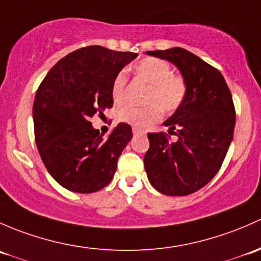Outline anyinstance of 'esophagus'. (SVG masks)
Returning <instances> with one entry per match:
<instances>
[{
  "label": "esophagus",
  "instance_id": "obj_1",
  "mask_svg": "<svg viewBox=\"0 0 261 261\" xmlns=\"http://www.w3.org/2000/svg\"><path fill=\"white\" fill-rule=\"evenodd\" d=\"M132 130H133V134H144L146 133V130L142 129V128H138V127H133L132 128Z\"/></svg>",
  "mask_w": 261,
  "mask_h": 261
}]
</instances>
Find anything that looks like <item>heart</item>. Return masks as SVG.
Segmentation results:
<instances>
[{
  "mask_svg": "<svg viewBox=\"0 0 261 261\" xmlns=\"http://www.w3.org/2000/svg\"><path fill=\"white\" fill-rule=\"evenodd\" d=\"M132 70L139 80L148 84L146 107H125L118 113L122 122L133 125H147L165 114H172L186 100L189 87L182 75L173 74L167 61L158 58H143L132 65ZM127 85V76L119 72L112 84L113 100H123Z\"/></svg>",
  "mask_w": 261,
  "mask_h": 261,
  "instance_id": "1",
  "label": "heart"
}]
</instances>
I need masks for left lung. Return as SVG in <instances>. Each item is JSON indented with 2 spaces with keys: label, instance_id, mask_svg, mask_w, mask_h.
Masks as SVG:
<instances>
[{
  "label": "left lung",
  "instance_id": "left-lung-1",
  "mask_svg": "<svg viewBox=\"0 0 261 261\" xmlns=\"http://www.w3.org/2000/svg\"><path fill=\"white\" fill-rule=\"evenodd\" d=\"M177 66L186 79V100L163 123V132L148 133L144 168L153 187L167 196H186L207 185L225 160L233 137L235 107L231 91L217 69L195 54L172 47L147 51Z\"/></svg>",
  "mask_w": 261,
  "mask_h": 261
}]
</instances>
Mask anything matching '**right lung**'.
<instances>
[{
    "label": "right lung",
    "mask_w": 261,
    "mask_h": 261,
    "mask_svg": "<svg viewBox=\"0 0 261 261\" xmlns=\"http://www.w3.org/2000/svg\"><path fill=\"white\" fill-rule=\"evenodd\" d=\"M137 56L83 47L59 60L40 84L32 108L35 141L47 172L64 189L91 193L112 181L132 128L119 123L104 139L89 120L112 108L113 80Z\"/></svg>",
    "instance_id": "obj_1"
}]
</instances>
